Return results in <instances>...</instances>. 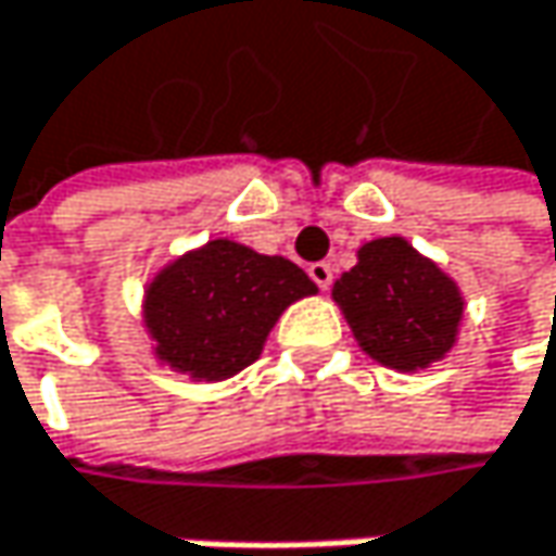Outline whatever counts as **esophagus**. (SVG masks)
Returning a JSON list of instances; mask_svg holds the SVG:
<instances>
[{"label": "esophagus", "mask_w": 556, "mask_h": 556, "mask_svg": "<svg viewBox=\"0 0 556 556\" xmlns=\"http://www.w3.org/2000/svg\"><path fill=\"white\" fill-rule=\"evenodd\" d=\"M308 277L315 279L321 289H328L330 279H333V267H330V264H325V261H318V264H312V267H308Z\"/></svg>", "instance_id": "1"}]
</instances>
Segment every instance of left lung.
I'll return each instance as SVG.
<instances>
[{"label":"left lung","instance_id":"left-lung-1","mask_svg":"<svg viewBox=\"0 0 556 556\" xmlns=\"http://www.w3.org/2000/svg\"><path fill=\"white\" fill-rule=\"evenodd\" d=\"M330 295L356 343L397 372L445 359L465 318L458 282L401 235L366 241Z\"/></svg>","mask_w":556,"mask_h":556}]
</instances>
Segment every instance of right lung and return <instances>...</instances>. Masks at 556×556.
I'll return each mask as SVG.
<instances>
[{
	"mask_svg": "<svg viewBox=\"0 0 556 556\" xmlns=\"http://www.w3.org/2000/svg\"><path fill=\"white\" fill-rule=\"evenodd\" d=\"M315 292L292 261L213 238L149 279L142 325L162 366L193 381H226L261 356L279 315Z\"/></svg>",
	"mask_w": 556,
	"mask_h": 556,
	"instance_id": "right-lung-1",
	"label": "right lung"
}]
</instances>
